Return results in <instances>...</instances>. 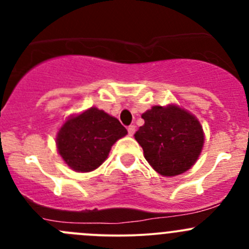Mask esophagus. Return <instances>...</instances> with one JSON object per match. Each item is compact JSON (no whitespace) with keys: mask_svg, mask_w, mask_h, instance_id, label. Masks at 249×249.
<instances>
[{"mask_svg":"<svg viewBox=\"0 0 249 249\" xmlns=\"http://www.w3.org/2000/svg\"><path fill=\"white\" fill-rule=\"evenodd\" d=\"M127 132H129V136H132L135 134V125H130L127 126Z\"/></svg>","mask_w":249,"mask_h":249,"instance_id":"esophagus-1","label":"esophagus"}]
</instances>
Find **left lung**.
I'll list each match as a JSON object with an SVG mask.
<instances>
[{"label": "left lung", "instance_id": "left-lung-1", "mask_svg": "<svg viewBox=\"0 0 249 249\" xmlns=\"http://www.w3.org/2000/svg\"><path fill=\"white\" fill-rule=\"evenodd\" d=\"M144 125L135 139L145 160L159 175L172 177L188 171L201 153L205 136L199 120L176 105L153 106L142 114Z\"/></svg>", "mask_w": 249, "mask_h": 249}]
</instances>
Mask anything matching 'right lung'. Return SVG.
<instances>
[{"label": "right lung", "mask_w": 249, "mask_h": 249, "mask_svg": "<svg viewBox=\"0 0 249 249\" xmlns=\"http://www.w3.org/2000/svg\"><path fill=\"white\" fill-rule=\"evenodd\" d=\"M127 134L117 118L91 107L71 115L56 135L57 152L77 172H90L100 166L112 145Z\"/></svg>", "instance_id": "obj_1"}]
</instances>
